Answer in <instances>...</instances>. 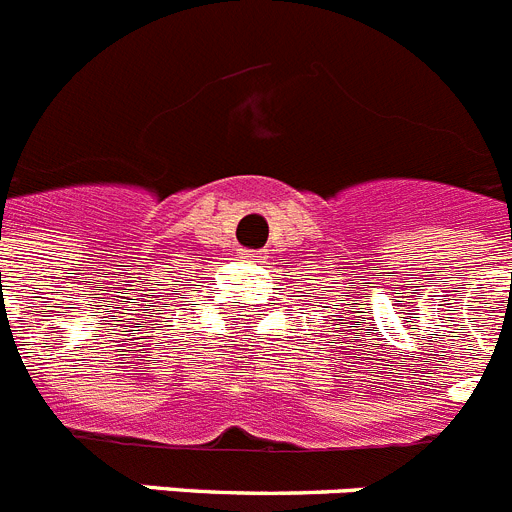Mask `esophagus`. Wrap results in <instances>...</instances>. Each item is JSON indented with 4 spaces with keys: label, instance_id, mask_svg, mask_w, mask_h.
<instances>
[{
    "label": "esophagus",
    "instance_id": "esophagus-1",
    "mask_svg": "<svg viewBox=\"0 0 512 512\" xmlns=\"http://www.w3.org/2000/svg\"><path fill=\"white\" fill-rule=\"evenodd\" d=\"M245 257H247V260H252V262H262V260H265V252H262V250H245Z\"/></svg>",
    "mask_w": 512,
    "mask_h": 512
}]
</instances>
